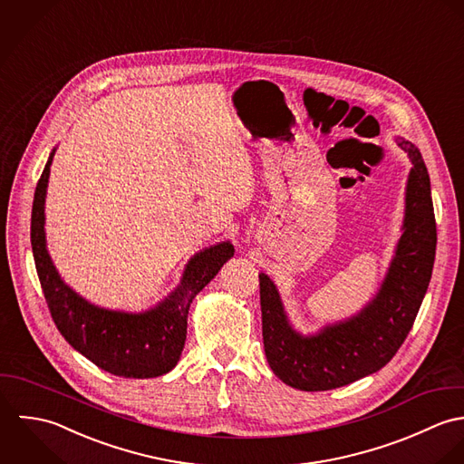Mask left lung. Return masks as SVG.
Wrapping results in <instances>:
<instances>
[{"label":"left lung","instance_id":"1","mask_svg":"<svg viewBox=\"0 0 464 464\" xmlns=\"http://www.w3.org/2000/svg\"><path fill=\"white\" fill-rule=\"evenodd\" d=\"M412 169L405 185L401 237L376 294L355 315L315 334L297 332L278 286L260 275L266 357L281 382L301 391H330L382 370L403 344L427 294L436 256L430 179L420 150L396 136Z\"/></svg>","mask_w":464,"mask_h":464}]
</instances>
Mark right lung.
<instances>
[{
  "mask_svg": "<svg viewBox=\"0 0 464 464\" xmlns=\"http://www.w3.org/2000/svg\"><path fill=\"white\" fill-rule=\"evenodd\" d=\"M55 150L57 147L50 152L34 193L30 238L39 281L59 332L88 361L116 376L154 378L174 370L185 348L189 304L233 258V244L226 240L195 253L179 285L149 310L127 312L94 304L61 278L46 247L44 202Z\"/></svg>",
  "mask_w": 464,
  "mask_h": 464,
  "instance_id": "1",
  "label": "right lung"
}]
</instances>
